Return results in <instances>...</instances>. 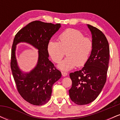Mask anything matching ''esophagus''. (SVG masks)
I'll list each match as a JSON object with an SVG mask.
<instances>
[{
    "label": "esophagus",
    "instance_id": "1",
    "mask_svg": "<svg viewBox=\"0 0 120 120\" xmlns=\"http://www.w3.org/2000/svg\"><path fill=\"white\" fill-rule=\"evenodd\" d=\"M61 74H62V75H63V77L67 76V74H68V73H67V72H65V71H61Z\"/></svg>",
    "mask_w": 120,
    "mask_h": 120
}]
</instances>
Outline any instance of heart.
Wrapping results in <instances>:
<instances>
[{"label": "heart", "instance_id": "heart-1", "mask_svg": "<svg viewBox=\"0 0 120 120\" xmlns=\"http://www.w3.org/2000/svg\"><path fill=\"white\" fill-rule=\"evenodd\" d=\"M59 42L49 41L47 51L56 63L61 61L66 51L67 57L59 65V69L67 71L86 64L93 49V41L90 37H85L80 30L69 28L59 35Z\"/></svg>", "mask_w": 120, "mask_h": 120}]
</instances>
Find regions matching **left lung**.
I'll list each match as a JSON object with an SVG mask.
<instances>
[{
    "mask_svg": "<svg viewBox=\"0 0 120 120\" xmlns=\"http://www.w3.org/2000/svg\"><path fill=\"white\" fill-rule=\"evenodd\" d=\"M87 26L93 37V51L82 69L69 74L72 81L70 98L78 105L89 104L98 96L107 80L109 61V47L105 35L93 26Z\"/></svg>",
    "mask_w": 120,
    "mask_h": 120,
    "instance_id": "8db88e82",
    "label": "left lung"
}]
</instances>
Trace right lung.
I'll list each match as a JSON object with an SVG mask.
<instances>
[{"label": "right lung", "instance_id": "add662e5", "mask_svg": "<svg viewBox=\"0 0 120 120\" xmlns=\"http://www.w3.org/2000/svg\"><path fill=\"white\" fill-rule=\"evenodd\" d=\"M60 26V24L34 21L19 30L13 39L11 58L12 75L19 93L33 105H42L47 103L51 96L52 86L61 77L60 71L49 60L47 51L49 41ZM21 41L31 44L39 53L36 67L24 75L19 69L15 57L16 45Z\"/></svg>", "mask_w": 120, "mask_h": 120}]
</instances>
